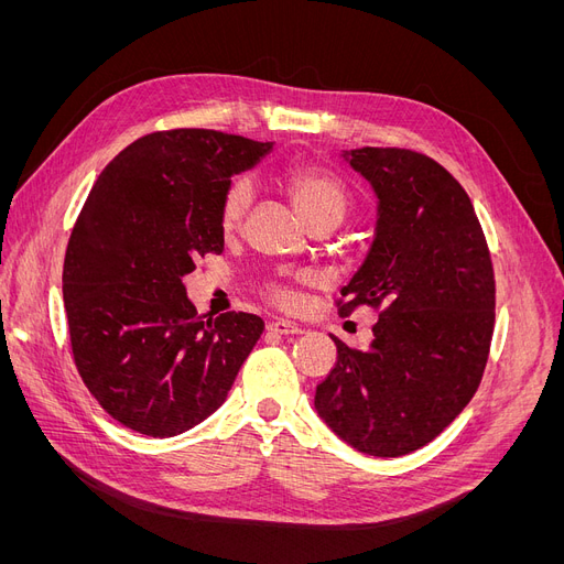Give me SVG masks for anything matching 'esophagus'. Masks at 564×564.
<instances>
[{
    "label": "esophagus",
    "mask_w": 564,
    "mask_h": 564,
    "mask_svg": "<svg viewBox=\"0 0 564 564\" xmlns=\"http://www.w3.org/2000/svg\"><path fill=\"white\" fill-rule=\"evenodd\" d=\"M267 332L279 334V336H290V334H302V327L294 322H288V319H272L270 324H267Z\"/></svg>",
    "instance_id": "esophagus-1"
}]
</instances>
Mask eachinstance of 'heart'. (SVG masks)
I'll return each mask as SVG.
<instances>
[{
	"mask_svg": "<svg viewBox=\"0 0 564 564\" xmlns=\"http://www.w3.org/2000/svg\"><path fill=\"white\" fill-rule=\"evenodd\" d=\"M285 187L294 207H297V213L308 226L322 219H334L340 224V219L347 213V205H349L347 192L329 173L308 169V166L292 169L285 177ZM249 203H251V187L247 181H235L226 189L219 207V226L226 235L240 228ZM272 297L281 306H294L300 302L297 292L288 285H274Z\"/></svg>",
	"mask_w": 564,
	"mask_h": 564,
	"instance_id": "b5f03b06",
	"label": "heart"
}]
</instances>
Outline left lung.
Wrapping results in <instances>:
<instances>
[{
    "label": "left lung",
    "mask_w": 564,
    "mask_h": 564,
    "mask_svg": "<svg viewBox=\"0 0 564 564\" xmlns=\"http://www.w3.org/2000/svg\"><path fill=\"white\" fill-rule=\"evenodd\" d=\"M377 198L370 249L340 290V315L381 308L372 343L338 347L315 391L317 416L347 446L400 457L446 430L476 395L494 334L485 232L455 177L404 148L340 153Z\"/></svg>",
    "instance_id": "8db88e82"
}]
</instances>
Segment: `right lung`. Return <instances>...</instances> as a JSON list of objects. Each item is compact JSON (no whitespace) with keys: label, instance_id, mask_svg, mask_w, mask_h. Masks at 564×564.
<instances>
[{"label":"right lung","instance_id":"right-lung-1","mask_svg":"<svg viewBox=\"0 0 564 564\" xmlns=\"http://www.w3.org/2000/svg\"><path fill=\"white\" fill-rule=\"evenodd\" d=\"M270 151L215 130L153 132L98 175L68 242L64 304L86 389L121 425L166 438L226 402L264 322L235 311L203 322L183 279L224 251L230 177Z\"/></svg>","mask_w":564,"mask_h":564}]
</instances>
